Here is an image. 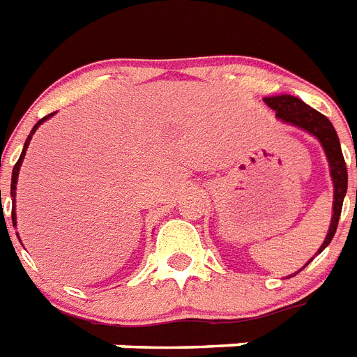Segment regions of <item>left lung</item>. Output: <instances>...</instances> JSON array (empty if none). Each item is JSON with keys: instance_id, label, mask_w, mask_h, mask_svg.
Returning <instances> with one entry per match:
<instances>
[{"instance_id": "left-lung-1", "label": "left lung", "mask_w": 357, "mask_h": 357, "mask_svg": "<svg viewBox=\"0 0 357 357\" xmlns=\"http://www.w3.org/2000/svg\"><path fill=\"white\" fill-rule=\"evenodd\" d=\"M264 102L267 107L275 110L276 118L280 119L282 123L293 125L296 129L306 130L307 134H312L313 138H317L319 144L323 145L328 165H330V176H332L333 182V204L330 228H328L326 238H324L323 245H321V249H319L317 252V255H321L328 245H330L333 234L337 230L339 215H341V208H343L344 195H347V186H349L347 164H344L343 151H341L337 132H335L333 125L330 123V119H328L326 116L317 112L315 108H312L310 105H306L304 101L295 98V96L282 93V96L264 98ZM310 261H312V259H310ZM310 261H307V264H310ZM306 265H304V267H306ZM296 273H298V271H296Z\"/></svg>"}]
</instances>
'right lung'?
<instances>
[{
  "label": "right lung",
  "mask_w": 357,
  "mask_h": 357,
  "mask_svg": "<svg viewBox=\"0 0 357 357\" xmlns=\"http://www.w3.org/2000/svg\"><path fill=\"white\" fill-rule=\"evenodd\" d=\"M55 114V112H53ZM53 114H50V116H45V118H42L38 121V123L34 125L33 127V130H31V134L29 136H27V139H25V144H24V151H22V155H20V158H18V162H16V165H14V169H13V181H10V197H13V225L14 227H16V184H18V175H20V167H22V162H24V158H25V151H27V147H29V144H31V138H33V134L36 132V129H38L40 125L44 123L45 119H50L51 116H53ZM0 195H1V192H0ZM1 199V197H0ZM1 202V201H0ZM20 239V238H18Z\"/></svg>",
  "instance_id": "right-lung-1"
}]
</instances>
